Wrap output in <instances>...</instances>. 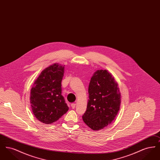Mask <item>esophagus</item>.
<instances>
[{
    "instance_id": "obj_1",
    "label": "esophagus",
    "mask_w": 160,
    "mask_h": 160,
    "mask_svg": "<svg viewBox=\"0 0 160 160\" xmlns=\"http://www.w3.org/2000/svg\"><path fill=\"white\" fill-rule=\"evenodd\" d=\"M71 107L73 108V109H74L75 108H76V104H75V103H72V104H71Z\"/></svg>"
}]
</instances>
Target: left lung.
I'll use <instances>...</instances> for the list:
<instances>
[{
    "mask_svg": "<svg viewBox=\"0 0 160 160\" xmlns=\"http://www.w3.org/2000/svg\"><path fill=\"white\" fill-rule=\"evenodd\" d=\"M89 99L84 122L94 131L110 125L119 112L121 92L118 84L106 69L97 70L89 85Z\"/></svg>",
    "mask_w": 160,
    "mask_h": 160,
    "instance_id": "1",
    "label": "left lung"
}]
</instances>
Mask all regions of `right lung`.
<instances>
[{
  "label": "right lung",
  "mask_w": 160,
  "mask_h": 160,
  "mask_svg": "<svg viewBox=\"0 0 160 160\" xmlns=\"http://www.w3.org/2000/svg\"><path fill=\"white\" fill-rule=\"evenodd\" d=\"M64 66L56 63L47 67L40 73L31 89L30 102L33 113L44 123L56 122L68 110L62 95Z\"/></svg>",
  "instance_id": "obj_1"
}]
</instances>
